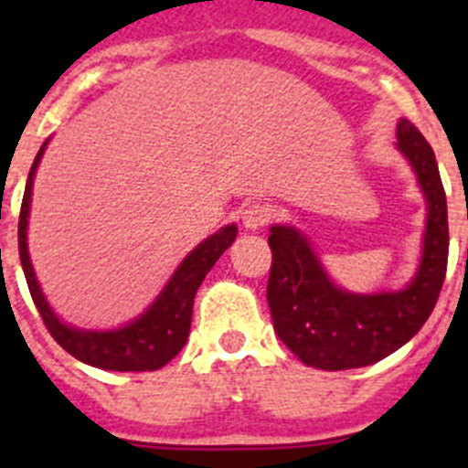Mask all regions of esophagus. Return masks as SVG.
Here are the masks:
<instances>
[{
	"instance_id": "esophagus-1",
	"label": "esophagus",
	"mask_w": 468,
	"mask_h": 468,
	"mask_svg": "<svg viewBox=\"0 0 468 468\" xmlns=\"http://www.w3.org/2000/svg\"><path fill=\"white\" fill-rule=\"evenodd\" d=\"M243 225L248 229H262L264 225H270L271 218H274V208L264 201H253L243 208Z\"/></svg>"
}]
</instances>
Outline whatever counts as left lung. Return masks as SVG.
I'll list each match as a JSON object with an SVG mask.
<instances>
[{
	"mask_svg": "<svg viewBox=\"0 0 468 468\" xmlns=\"http://www.w3.org/2000/svg\"><path fill=\"white\" fill-rule=\"evenodd\" d=\"M399 147L427 194L424 255L412 283L399 292L351 295L330 283L307 239L271 227L267 302L274 330L304 366L349 370L382 361L410 340L436 307L448 270V201L431 144L408 119L399 123Z\"/></svg>",
	"mask_w": 468,
	"mask_h": 468,
	"instance_id": "8db88e82",
	"label": "left lung"
}]
</instances>
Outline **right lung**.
<instances>
[{
  "label": "right lung",
  "instance_id": "right-lung-1",
  "mask_svg": "<svg viewBox=\"0 0 468 468\" xmlns=\"http://www.w3.org/2000/svg\"><path fill=\"white\" fill-rule=\"evenodd\" d=\"M47 143L41 144L39 154L35 156V164L30 168V177L25 185V197L20 204L18 220V250L20 264H23L27 288H30L32 302L39 309V316L51 333L53 340L63 346L74 358L89 363L102 370H119V373H143V370H159L166 366L171 358L180 354V349L187 342L189 325H192V304L198 285L206 279L218 258L237 239V227L229 225L206 239L197 250L185 258V262L177 267L173 279L164 288L156 302L140 318L126 328L112 330V333H86V330H74L58 321L56 314L47 304L39 291V283L32 271L30 255H27V213H30L32 197V176L37 171L41 154H44Z\"/></svg>",
  "mask_w": 468,
  "mask_h": 468
}]
</instances>
